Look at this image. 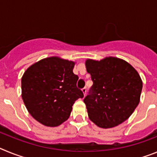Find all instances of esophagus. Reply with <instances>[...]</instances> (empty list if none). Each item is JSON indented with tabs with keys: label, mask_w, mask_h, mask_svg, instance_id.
Instances as JSON below:
<instances>
[{
	"label": "esophagus",
	"mask_w": 157,
	"mask_h": 157,
	"mask_svg": "<svg viewBox=\"0 0 157 157\" xmlns=\"http://www.w3.org/2000/svg\"><path fill=\"white\" fill-rule=\"evenodd\" d=\"M82 94H84V96H86V89L83 88L82 90Z\"/></svg>",
	"instance_id": "obj_1"
}]
</instances>
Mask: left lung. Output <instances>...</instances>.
Masks as SVG:
<instances>
[{
  "instance_id": "left-lung-1",
  "label": "left lung",
  "mask_w": 157,
  "mask_h": 157,
  "mask_svg": "<svg viewBox=\"0 0 157 157\" xmlns=\"http://www.w3.org/2000/svg\"><path fill=\"white\" fill-rule=\"evenodd\" d=\"M86 68L94 82L86 97L90 120L101 128H112L128 119L140 102L142 80L128 62L115 56L87 59Z\"/></svg>"
}]
</instances>
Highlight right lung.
Masks as SVG:
<instances>
[{
  "label": "right lung",
  "instance_id": "right-lung-1",
  "mask_svg": "<svg viewBox=\"0 0 157 157\" xmlns=\"http://www.w3.org/2000/svg\"><path fill=\"white\" fill-rule=\"evenodd\" d=\"M75 62L49 56L30 65L21 78L22 98L30 116L46 127H58L69 118L83 94L73 73Z\"/></svg>",
  "mask_w": 157,
  "mask_h": 157
}]
</instances>
